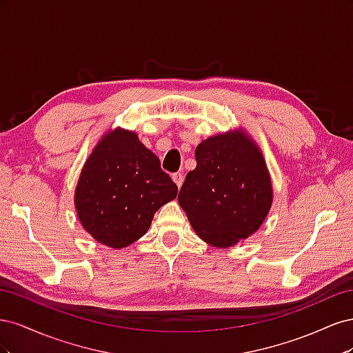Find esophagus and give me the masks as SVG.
<instances>
[{"label":"esophagus","instance_id":"1","mask_svg":"<svg viewBox=\"0 0 353 353\" xmlns=\"http://www.w3.org/2000/svg\"><path fill=\"white\" fill-rule=\"evenodd\" d=\"M172 179H174V183L178 185V188L183 185V183H184V175L181 174V172H175V174H172Z\"/></svg>","mask_w":353,"mask_h":353}]
</instances>
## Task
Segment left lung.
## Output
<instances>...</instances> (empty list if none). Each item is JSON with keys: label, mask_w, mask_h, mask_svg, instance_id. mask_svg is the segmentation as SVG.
<instances>
[{"label": "left lung", "mask_w": 353, "mask_h": 353, "mask_svg": "<svg viewBox=\"0 0 353 353\" xmlns=\"http://www.w3.org/2000/svg\"><path fill=\"white\" fill-rule=\"evenodd\" d=\"M196 169L178 203L197 236L225 249L258 231L272 206L271 175L259 145L243 128L203 140Z\"/></svg>", "instance_id": "obj_1"}]
</instances>
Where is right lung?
<instances>
[{
  "instance_id": "obj_1",
  "label": "right lung",
  "mask_w": 353,
  "mask_h": 353,
  "mask_svg": "<svg viewBox=\"0 0 353 353\" xmlns=\"http://www.w3.org/2000/svg\"><path fill=\"white\" fill-rule=\"evenodd\" d=\"M178 187L134 131H108L85 160L74 188L81 225L108 248L141 239L154 213L174 200Z\"/></svg>"
}]
</instances>
